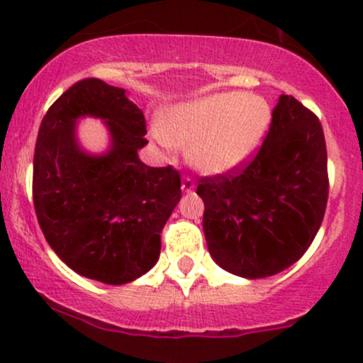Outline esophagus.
<instances>
[{"mask_svg": "<svg viewBox=\"0 0 363 363\" xmlns=\"http://www.w3.org/2000/svg\"><path fill=\"white\" fill-rule=\"evenodd\" d=\"M193 189H195V179H191V177L182 179V191L191 193Z\"/></svg>", "mask_w": 363, "mask_h": 363, "instance_id": "34e87169", "label": "esophagus"}]
</instances>
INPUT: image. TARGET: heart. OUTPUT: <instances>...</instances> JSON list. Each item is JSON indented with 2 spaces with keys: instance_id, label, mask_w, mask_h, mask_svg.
Wrapping results in <instances>:
<instances>
[{
  "instance_id": "obj_1",
  "label": "heart",
  "mask_w": 363,
  "mask_h": 363,
  "mask_svg": "<svg viewBox=\"0 0 363 363\" xmlns=\"http://www.w3.org/2000/svg\"><path fill=\"white\" fill-rule=\"evenodd\" d=\"M272 124V107L259 94L225 91L181 104L152 124V137L167 158L189 145L200 172L221 175L246 164L258 152Z\"/></svg>"
}]
</instances>
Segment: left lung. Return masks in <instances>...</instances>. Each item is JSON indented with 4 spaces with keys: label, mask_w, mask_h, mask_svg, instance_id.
Returning a JSON list of instances; mask_svg holds the SVG:
<instances>
[{
    "label": "left lung",
    "mask_w": 363,
    "mask_h": 363,
    "mask_svg": "<svg viewBox=\"0 0 363 363\" xmlns=\"http://www.w3.org/2000/svg\"><path fill=\"white\" fill-rule=\"evenodd\" d=\"M203 233L226 272L259 279L302 258L323 221L328 199L321 123L281 94L258 155L242 170L200 179Z\"/></svg>",
    "instance_id": "left-lung-1"
}]
</instances>
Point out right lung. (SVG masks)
I'll return each instance as SVG.
<instances>
[{"label":"right lung","instance_id":"1","mask_svg":"<svg viewBox=\"0 0 363 363\" xmlns=\"http://www.w3.org/2000/svg\"><path fill=\"white\" fill-rule=\"evenodd\" d=\"M104 121L111 145L101 155L82 149L76 123ZM140 108L126 91L100 79L73 84L43 117L33 160L36 218L54 252L77 274L126 284L156 265L161 230L181 200L172 167H147Z\"/></svg>","mask_w":363,"mask_h":363}]
</instances>
